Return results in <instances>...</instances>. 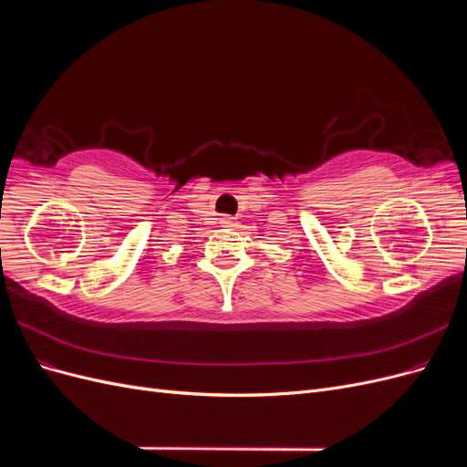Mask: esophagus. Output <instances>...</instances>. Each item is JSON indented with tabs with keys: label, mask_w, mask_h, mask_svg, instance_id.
I'll return each instance as SVG.
<instances>
[{
	"label": "esophagus",
	"mask_w": 467,
	"mask_h": 467,
	"mask_svg": "<svg viewBox=\"0 0 467 467\" xmlns=\"http://www.w3.org/2000/svg\"><path fill=\"white\" fill-rule=\"evenodd\" d=\"M234 222H235V218H232V216H222L220 218V223L225 225V228H230V225H234Z\"/></svg>",
	"instance_id": "1"
}]
</instances>
